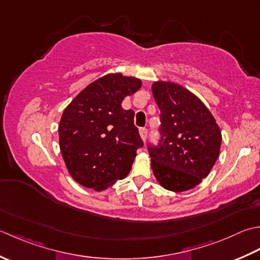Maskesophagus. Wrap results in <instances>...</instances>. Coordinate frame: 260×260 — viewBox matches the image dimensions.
I'll use <instances>...</instances> for the list:
<instances>
[{
    "mask_svg": "<svg viewBox=\"0 0 260 260\" xmlns=\"http://www.w3.org/2000/svg\"><path fill=\"white\" fill-rule=\"evenodd\" d=\"M139 132H140L141 139L144 140V141H146V140H147V137H148V130H147L146 128H141V129L139 130Z\"/></svg>",
    "mask_w": 260,
    "mask_h": 260,
    "instance_id": "obj_1",
    "label": "esophagus"
}]
</instances>
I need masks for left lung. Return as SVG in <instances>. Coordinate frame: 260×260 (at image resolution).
<instances>
[{"mask_svg":"<svg viewBox=\"0 0 260 260\" xmlns=\"http://www.w3.org/2000/svg\"><path fill=\"white\" fill-rule=\"evenodd\" d=\"M152 95L160 110V138L148 145L153 175L173 192L193 188L218 159L219 125L202 101L178 84L153 83Z\"/></svg>","mask_w":260,"mask_h":260,"instance_id":"8db88e82","label":"left lung"}]
</instances>
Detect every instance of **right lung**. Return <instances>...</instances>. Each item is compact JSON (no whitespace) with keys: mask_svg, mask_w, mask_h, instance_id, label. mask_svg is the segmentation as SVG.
<instances>
[{"mask_svg":"<svg viewBox=\"0 0 260 260\" xmlns=\"http://www.w3.org/2000/svg\"><path fill=\"white\" fill-rule=\"evenodd\" d=\"M141 81L109 74L89 84L63 111L58 126L61 155L71 176L83 186L103 190L129 174L144 147L125 96Z\"/></svg>","mask_w":260,"mask_h":260,"instance_id":"right-lung-1","label":"right lung"}]
</instances>
